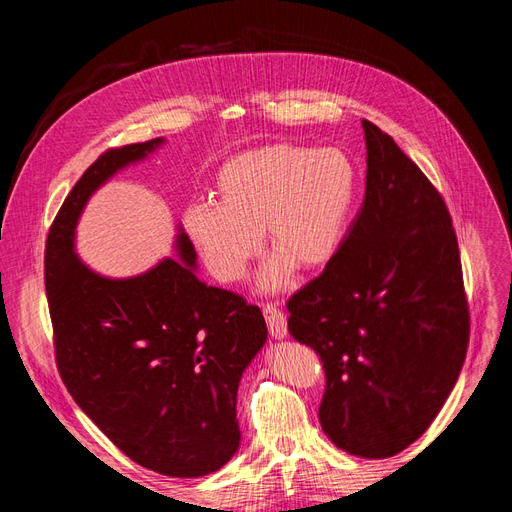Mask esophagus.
<instances>
[{"label": "esophagus", "mask_w": 512, "mask_h": 512, "mask_svg": "<svg viewBox=\"0 0 512 512\" xmlns=\"http://www.w3.org/2000/svg\"><path fill=\"white\" fill-rule=\"evenodd\" d=\"M262 312H265L269 333L275 339H284L288 335V320H286L282 309L275 307V305H265V307H262Z\"/></svg>", "instance_id": "34e87169"}]
</instances>
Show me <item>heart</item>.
<instances>
[{"mask_svg":"<svg viewBox=\"0 0 512 512\" xmlns=\"http://www.w3.org/2000/svg\"><path fill=\"white\" fill-rule=\"evenodd\" d=\"M218 200H198L181 215L209 273L237 282L267 243L277 252L260 273V286L280 290L294 267L320 269L344 241L356 194V168L335 147L267 145L243 151L215 177Z\"/></svg>","mask_w":512,"mask_h":512,"instance_id":"heart-1","label":"heart"}]
</instances>
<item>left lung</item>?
Segmentation results:
<instances>
[{"label": "left lung", "instance_id": "8db88e82", "mask_svg": "<svg viewBox=\"0 0 512 512\" xmlns=\"http://www.w3.org/2000/svg\"><path fill=\"white\" fill-rule=\"evenodd\" d=\"M365 200L322 275L288 301V331L324 363L322 431L386 459L421 438L466 359L470 316L451 215L389 134L361 121Z\"/></svg>", "mask_w": 512, "mask_h": 512}]
</instances>
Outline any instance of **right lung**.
Here are the masks:
<instances>
[{"instance_id":"1","label":"right lung","mask_w":512,"mask_h":512,"mask_svg":"<svg viewBox=\"0 0 512 512\" xmlns=\"http://www.w3.org/2000/svg\"><path fill=\"white\" fill-rule=\"evenodd\" d=\"M164 143L111 149L85 170L46 239L44 284L57 367L79 408L138 466L196 478L239 451L237 391L267 342L265 316L239 294L198 280L181 224L177 258L138 275H102L76 254L89 198Z\"/></svg>"}]
</instances>
